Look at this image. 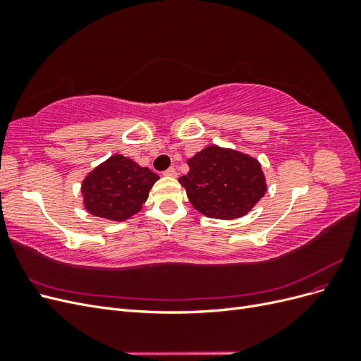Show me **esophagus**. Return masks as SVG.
<instances>
[{
	"instance_id": "obj_1",
	"label": "esophagus",
	"mask_w": 361,
	"mask_h": 361,
	"mask_svg": "<svg viewBox=\"0 0 361 361\" xmlns=\"http://www.w3.org/2000/svg\"><path fill=\"white\" fill-rule=\"evenodd\" d=\"M164 174H166V176H171V178H174L178 174V171H176V169L174 167H169L166 171H164Z\"/></svg>"
}]
</instances>
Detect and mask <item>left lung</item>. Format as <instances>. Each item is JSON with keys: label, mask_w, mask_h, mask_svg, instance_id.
Segmentation results:
<instances>
[{"label": "left lung", "mask_w": 361, "mask_h": 361, "mask_svg": "<svg viewBox=\"0 0 361 361\" xmlns=\"http://www.w3.org/2000/svg\"><path fill=\"white\" fill-rule=\"evenodd\" d=\"M188 166V174L179 182L191 204L206 216H243L267 191L260 164L236 150L209 146L195 154Z\"/></svg>", "instance_id": "1"}]
</instances>
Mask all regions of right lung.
Segmentation results:
<instances>
[{
    "instance_id": "obj_1",
    "label": "right lung",
    "mask_w": 361,
    "mask_h": 361,
    "mask_svg": "<svg viewBox=\"0 0 361 361\" xmlns=\"http://www.w3.org/2000/svg\"><path fill=\"white\" fill-rule=\"evenodd\" d=\"M158 178L133 159L114 155L84 179L85 209L96 216L123 221L141 209Z\"/></svg>"
}]
</instances>
